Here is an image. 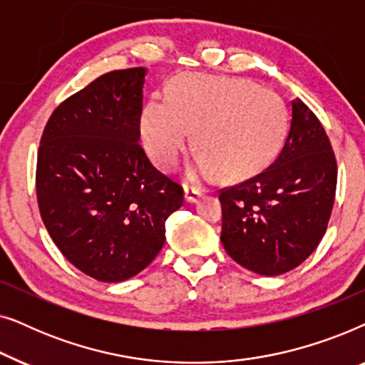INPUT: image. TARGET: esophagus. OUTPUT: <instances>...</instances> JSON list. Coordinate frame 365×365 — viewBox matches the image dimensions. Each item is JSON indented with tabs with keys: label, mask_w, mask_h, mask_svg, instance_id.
<instances>
[{
	"label": "esophagus",
	"mask_w": 365,
	"mask_h": 365,
	"mask_svg": "<svg viewBox=\"0 0 365 365\" xmlns=\"http://www.w3.org/2000/svg\"><path fill=\"white\" fill-rule=\"evenodd\" d=\"M202 196L201 189L194 187V186H184V199H186V202H197L199 197Z\"/></svg>",
	"instance_id": "1"
}]
</instances>
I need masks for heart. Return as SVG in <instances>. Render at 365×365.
Wrapping results in <instances>:
<instances>
[{
  "mask_svg": "<svg viewBox=\"0 0 365 365\" xmlns=\"http://www.w3.org/2000/svg\"><path fill=\"white\" fill-rule=\"evenodd\" d=\"M141 138L153 161L176 166L196 131V173L241 179L262 169L281 149L287 116L281 98L246 79L182 74L169 98H153L141 113Z\"/></svg>",
  "mask_w": 365,
  "mask_h": 365,
  "instance_id": "b5f03b06",
  "label": "heart"
}]
</instances>
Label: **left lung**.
<instances>
[{
  "label": "left lung",
  "instance_id": "left-lung-1",
  "mask_svg": "<svg viewBox=\"0 0 365 365\" xmlns=\"http://www.w3.org/2000/svg\"><path fill=\"white\" fill-rule=\"evenodd\" d=\"M336 186L331 141L316 114L294 99L287 136L271 166L219 191L224 249L261 276L297 267L326 234Z\"/></svg>",
  "mask_w": 365,
  "mask_h": 365
}]
</instances>
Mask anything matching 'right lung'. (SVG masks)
<instances>
[{"label": "right lung", "mask_w": 365, "mask_h": 365, "mask_svg": "<svg viewBox=\"0 0 365 365\" xmlns=\"http://www.w3.org/2000/svg\"><path fill=\"white\" fill-rule=\"evenodd\" d=\"M146 68L103 74L54 109L38 151L41 219L74 267L101 282L146 269L182 187L139 144Z\"/></svg>", "instance_id": "1"}]
</instances>
